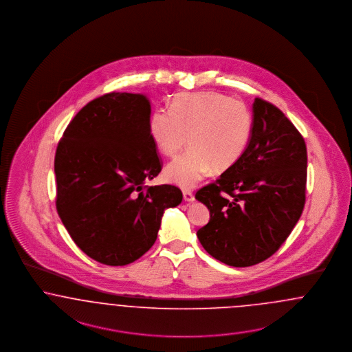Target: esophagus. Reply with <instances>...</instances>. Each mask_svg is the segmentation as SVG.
Listing matches in <instances>:
<instances>
[{"label":"esophagus","instance_id":"obj_1","mask_svg":"<svg viewBox=\"0 0 352 352\" xmlns=\"http://www.w3.org/2000/svg\"><path fill=\"white\" fill-rule=\"evenodd\" d=\"M183 199H184V201H188V203H192L194 200H195V197H194V194L191 192V191H188V190H186V191H183Z\"/></svg>","mask_w":352,"mask_h":352}]
</instances>
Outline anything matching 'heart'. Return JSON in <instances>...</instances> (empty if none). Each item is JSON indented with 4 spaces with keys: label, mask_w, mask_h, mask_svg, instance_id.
<instances>
[{
    "label": "heart",
    "mask_w": 352,
    "mask_h": 352,
    "mask_svg": "<svg viewBox=\"0 0 352 352\" xmlns=\"http://www.w3.org/2000/svg\"><path fill=\"white\" fill-rule=\"evenodd\" d=\"M149 131L162 155L174 157L190 149L165 170L169 182L192 187L212 169L224 171L243 155L253 132L248 107L219 91L183 93L173 99L171 109L151 115Z\"/></svg>",
    "instance_id": "1"
}]
</instances>
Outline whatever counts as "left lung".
Returning a JSON list of instances; mask_svg holds the SVG:
<instances>
[{
	"instance_id": "8db88e82",
	"label": "left lung",
	"mask_w": 352,
	"mask_h": 352,
	"mask_svg": "<svg viewBox=\"0 0 352 352\" xmlns=\"http://www.w3.org/2000/svg\"><path fill=\"white\" fill-rule=\"evenodd\" d=\"M307 145L280 110L253 103V132L239 161L197 192L210 210L197 230L206 252L233 267L266 261L295 228L305 204Z\"/></svg>"
}]
</instances>
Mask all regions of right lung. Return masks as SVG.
<instances>
[{
    "mask_svg": "<svg viewBox=\"0 0 352 352\" xmlns=\"http://www.w3.org/2000/svg\"><path fill=\"white\" fill-rule=\"evenodd\" d=\"M149 119L145 96L113 91L82 107L57 145V213L74 243L107 266L146 253L165 210L182 201L175 186H144L162 169Z\"/></svg>",
    "mask_w": 352,
    "mask_h": 352,
    "instance_id": "obj_1",
    "label": "right lung"
}]
</instances>
